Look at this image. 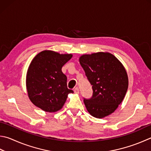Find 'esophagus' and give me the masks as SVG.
<instances>
[{
	"mask_svg": "<svg viewBox=\"0 0 151 151\" xmlns=\"http://www.w3.org/2000/svg\"><path fill=\"white\" fill-rule=\"evenodd\" d=\"M74 92L75 93V94H79V89L78 88L76 87L75 89H74Z\"/></svg>",
	"mask_w": 151,
	"mask_h": 151,
	"instance_id": "34e87169",
	"label": "esophagus"
}]
</instances>
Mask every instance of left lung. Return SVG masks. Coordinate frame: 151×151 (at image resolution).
Masks as SVG:
<instances>
[{
    "instance_id": "8db88e82",
    "label": "left lung",
    "mask_w": 151,
    "mask_h": 151,
    "mask_svg": "<svg viewBox=\"0 0 151 151\" xmlns=\"http://www.w3.org/2000/svg\"><path fill=\"white\" fill-rule=\"evenodd\" d=\"M79 62L92 85V97L84 100L85 106L93 117L104 118L114 112L124 99L129 84L127 71L108 52L83 55Z\"/></svg>"
}]
</instances>
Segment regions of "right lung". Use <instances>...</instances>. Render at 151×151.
<instances>
[{
	"mask_svg": "<svg viewBox=\"0 0 151 151\" xmlns=\"http://www.w3.org/2000/svg\"><path fill=\"white\" fill-rule=\"evenodd\" d=\"M72 54H60L51 50L41 51L30 63L26 74V89L31 102L47 112L61 109L68 94L67 78L63 66L72 58Z\"/></svg>",
	"mask_w": 151,
	"mask_h": 151,
	"instance_id": "1",
	"label": "right lung"
}]
</instances>
